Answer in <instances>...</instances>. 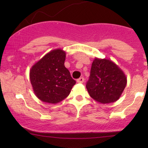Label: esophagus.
<instances>
[{"instance_id": "obj_1", "label": "esophagus", "mask_w": 148, "mask_h": 148, "mask_svg": "<svg viewBox=\"0 0 148 148\" xmlns=\"http://www.w3.org/2000/svg\"><path fill=\"white\" fill-rule=\"evenodd\" d=\"M77 83H79V84H83V83L84 82V79L83 77H81L79 78V79H77Z\"/></svg>"}]
</instances>
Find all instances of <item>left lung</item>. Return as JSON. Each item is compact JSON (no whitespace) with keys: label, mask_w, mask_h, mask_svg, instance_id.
I'll use <instances>...</instances> for the list:
<instances>
[{"label":"left lung","mask_w":148,"mask_h":148,"mask_svg":"<svg viewBox=\"0 0 148 148\" xmlns=\"http://www.w3.org/2000/svg\"><path fill=\"white\" fill-rule=\"evenodd\" d=\"M125 73L113 61L95 58L86 84L90 96L97 102L109 103L119 99L127 85Z\"/></svg>","instance_id":"8db88e82"}]
</instances>
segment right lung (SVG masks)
Listing matches in <instances>:
<instances>
[{
	"label": "right lung",
	"instance_id": "1",
	"mask_svg": "<svg viewBox=\"0 0 148 148\" xmlns=\"http://www.w3.org/2000/svg\"><path fill=\"white\" fill-rule=\"evenodd\" d=\"M66 53L54 49L42 58L30 69L34 93L44 102L58 103L65 99L76 84L64 67Z\"/></svg>",
	"mask_w": 148,
	"mask_h": 148
}]
</instances>
